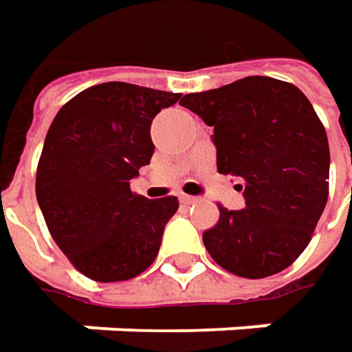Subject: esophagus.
<instances>
[{"instance_id":"1","label":"esophagus","mask_w":352,"mask_h":352,"mask_svg":"<svg viewBox=\"0 0 352 352\" xmlns=\"http://www.w3.org/2000/svg\"><path fill=\"white\" fill-rule=\"evenodd\" d=\"M180 202H182V204H186V206H190V204H194V202H196V198H194V196H188V194H180Z\"/></svg>"}]
</instances>
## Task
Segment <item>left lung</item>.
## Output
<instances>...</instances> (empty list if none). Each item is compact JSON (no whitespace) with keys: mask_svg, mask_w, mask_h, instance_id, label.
Instances as JSON below:
<instances>
[{"mask_svg":"<svg viewBox=\"0 0 352 352\" xmlns=\"http://www.w3.org/2000/svg\"><path fill=\"white\" fill-rule=\"evenodd\" d=\"M180 104L214 128L218 172L244 180L246 206H218L216 226L202 234L214 263L242 278L285 270L309 246L329 198V140L313 104L266 76L186 94Z\"/></svg>","mask_w":352,"mask_h":352,"instance_id":"1","label":"left lung"}]
</instances>
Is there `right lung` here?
<instances>
[{"instance_id":"add662e5","label":"right lung","mask_w":352,"mask_h":352,"mask_svg":"<svg viewBox=\"0 0 352 352\" xmlns=\"http://www.w3.org/2000/svg\"><path fill=\"white\" fill-rule=\"evenodd\" d=\"M180 94L106 82L56 113L36 174L47 230L67 261L96 283H120L156 261L178 198L148 200L130 180L150 164V124Z\"/></svg>"}]
</instances>
